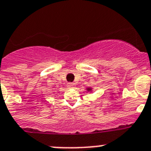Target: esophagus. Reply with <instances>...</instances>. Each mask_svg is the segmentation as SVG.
Returning a JSON list of instances; mask_svg holds the SVG:
<instances>
[{"instance_id": "1", "label": "esophagus", "mask_w": 151, "mask_h": 151, "mask_svg": "<svg viewBox=\"0 0 151 151\" xmlns=\"http://www.w3.org/2000/svg\"><path fill=\"white\" fill-rule=\"evenodd\" d=\"M67 86H68V87L69 88H75L76 84L74 83L70 82V83H68Z\"/></svg>"}]
</instances>
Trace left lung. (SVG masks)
<instances>
[{
    "label": "left lung",
    "instance_id": "8db88e82",
    "mask_svg": "<svg viewBox=\"0 0 151 151\" xmlns=\"http://www.w3.org/2000/svg\"><path fill=\"white\" fill-rule=\"evenodd\" d=\"M86 90H87V91H91V90H92V88H87Z\"/></svg>",
    "mask_w": 151,
    "mask_h": 151
}]
</instances>
